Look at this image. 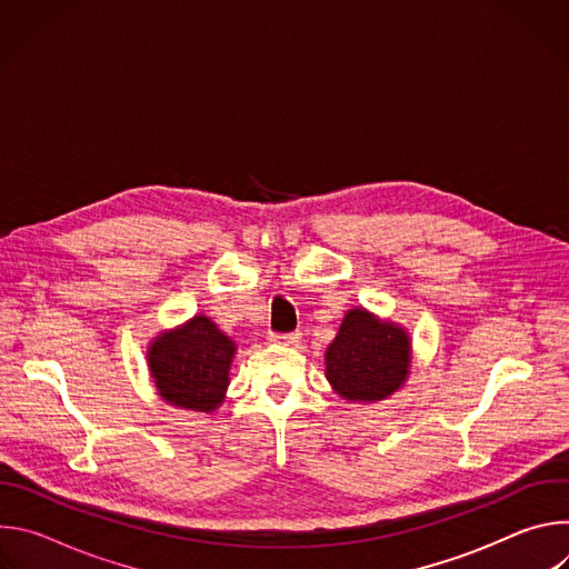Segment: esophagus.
I'll return each instance as SVG.
<instances>
[{"mask_svg": "<svg viewBox=\"0 0 569 569\" xmlns=\"http://www.w3.org/2000/svg\"><path fill=\"white\" fill-rule=\"evenodd\" d=\"M272 338H274V342H281V345H295V342H299L301 333H299V331H292V333H274Z\"/></svg>", "mask_w": 569, "mask_h": 569, "instance_id": "esophagus-1", "label": "esophagus"}]
</instances>
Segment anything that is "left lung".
Returning <instances> with one entry per match:
<instances>
[{
  "label": "left lung",
  "mask_w": 569,
  "mask_h": 569,
  "mask_svg": "<svg viewBox=\"0 0 569 569\" xmlns=\"http://www.w3.org/2000/svg\"><path fill=\"white\" fill-rule=\"evenodd\" d=\"M410 367V338L362 308L347 312L327 351V378L347 400H380L396 391Z\"/></svg>",
  "instance_id": "left-lung-1"
}]
</instances>
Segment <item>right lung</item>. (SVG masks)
I'll list each match as a JSON object with an SVG mask.
<instances>
[{
  "label": "right lung",
  "instance_id": "add662e5",
  "mask_svg": "<svg viewBox=\"0 0 569 569\" xmlns=\"http://www.w3.org/2000/svg\"><path fill=\"white\" fill-rule=\"evenodd\" d=\"M233 351V342L202 315L157 338L148 351V362L159 396L176 408L216 410L229 385Z\"/></svg>",
  "mask_w": 569,
  "mask_h": 569
}]
</instances>
